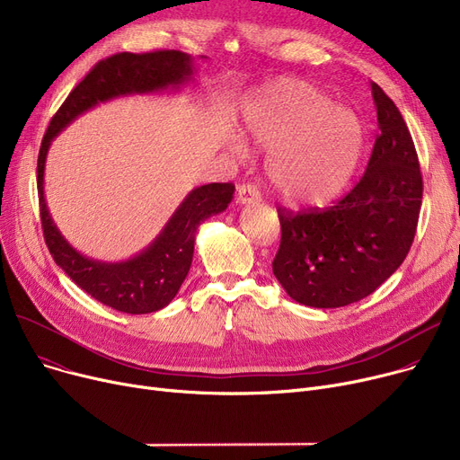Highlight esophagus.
Listing matches in <instances>:
<instances>
[{
  "mask_svg": "<svg viewBox=\"0 0 460 460\" xmlns=\"http://www.w3.org/2000/svg\"><path fill=\"white\" fill-rule=\"evenodd\" d=\"M236 201L240 205H250V203H257L261 201V191L255 184L252 182H244L240 184L238 190H236Z\"/></svg>",
  "mask_w": 460,
  "mask_h": 460,
  "instance_id": "obj_1",
  "label": "esophagus"
}]
</instances>
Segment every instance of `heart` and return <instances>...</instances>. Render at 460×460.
Listing matches in <instances>:
<instances>
[{"instance_id":"obj_1","label":"heart","mask_w":460,"mask_h":460,"mask_svg":"<svg viewBox=\"0 0 460 460\" xmlns=\"http://www.w3.org/2000/svg\"><path fill=\"white\" fill-rule=\"evenodd\" d=\"M244 134L270 149L267 177L283 199L298 205L335 198L364 151L358 115L304 82H281L257 94L244 110Z\"/></svg>"}]
</instances>
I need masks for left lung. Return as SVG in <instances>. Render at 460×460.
Instances as JSON below:
<instances>
[{
    "label": "left lung",
    "mask_w": 460,
    "mask_h": 460,
    "mask_svg": "<svg viewBox=\"0 0 460 460\" xmlns=\"http://www.w3.org/2000/svg\"><path fill=\"white\" fill-rule=\"evenodd\" d=\"M378 136L359 182L328 208H278L281 243L272 270L309 307H343L369 296L414 243L423 179L412 136L394 101L371 84Z\"/></svg>",
    "instance_id": "obj_1"
}]
</instances>
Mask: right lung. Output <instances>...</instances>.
I'll list each match as a JSON object with an SVG mask.
<instances>
[{
    "label": "right lung",
    "mask_w": 460,
    "mask_h": 460,
    "mask_svg": "<svg viewBox=\"0 0 460 460\" xmlns=\"http://www.w3.org/2000/svg\"><path fill=\"white\" fill-rule=\"evenodd\" d=\"M191 58L179 50L145 54L120 52L96 63L70 91L48 127L37 160V188L46 246L54 261L87 295L117 311L153 313L175 298L188 276L198 227L208 216L224 212L233 199V182H210L191 190L169 217L162 233L139 255L123 262L84 257L56 227L44 199V164L52 139L84 111L115 96L156 93L191 80Z\"/></svg>",
    "instance_id": "1"
}]
</instances>
